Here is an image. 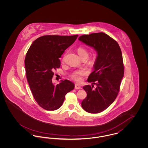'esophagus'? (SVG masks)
Returning <instances> with one entry per match:
<instances>
[{
	"mask_svg": "<svg viewBox=\"0 0 148 148\" xmlns=\"http://www.w3.org/2000/svg\"><path fill=\"white\" fill-rule=\"evenodd\" d=\"M75 89H79L81 88V85L79 84H75Z\"/></svg>",
	"mask_w": 148,
	"mask_h": 148,
	"instance_id": "esophagus-1",
	"label": "esophagus"
}]
</instances>
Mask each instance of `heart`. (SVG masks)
Instances as JSON below:
<instances>
[{"mask_svg":"<svg viewBox=\"0 0 148 148\" xmlns=\"http://www.w3.org/2000/svg\"><path fill=\"white\" fill-rule=\"evenodd\" d=\"M77 52L78 55L81 58L83 57H86L87 58V57L89 56L88 51L83 47L77 48ZM86 74V72L84 70L75 71L71 74V77L72 79L79 82L82 80V77L85 75Z\"/></svg>","mask_w":148,"mask_h":148,"instance_id":"heart-1","label":"heart"}]
</instances>
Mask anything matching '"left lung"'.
Instances as JSON below:
<instances>
[{
  "label": "left lung",
  "instance_id": "obj_1",
  "mask_svg": "<svg viewBox=\"0 0 148 148\" xmlns=\"http://www.w3.org/2000/svg\"><path fill=\"white\" fill-rule=\"evenodd\" d=\"M78 39L97 52L94 71L87 80L92 85L83 86L87 96L82 106L88 113H100L113 103L119 91L124 73L121 51L118 43L104 33L82 35Z\"/></svg>",
  "mask_w": 148,
  "mask_h": 148
}]
</instances>
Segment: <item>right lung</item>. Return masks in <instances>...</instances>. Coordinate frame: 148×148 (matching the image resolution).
I'll return each mask as SVG.
<instances>
[{
  "mask_svg": "<svg viewBox=\"0 0 148 148\" xmlns=\"http://www.w3.org/2000/svg\"><path fill=\"white\" fill-rule=\"evenodd\" d=\"M72 36L44 35L30 45L25 59L27 78L37 103L47 110H56L63 103L65 95L74 88L68 80L53 84V71L60 66L59 58L77 39Z\"/></svg>",
  "mask_w": 148,
  "mask_h": 148,
  "instance_id": "1",
  "label": "right lung"
}]
</instances>
